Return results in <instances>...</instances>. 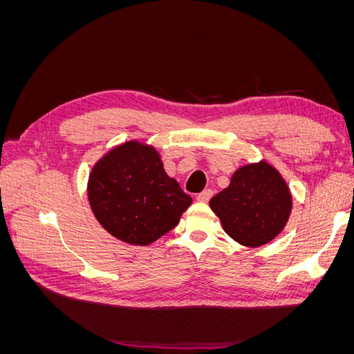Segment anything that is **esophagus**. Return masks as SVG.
I'll return each mask as SVG.
<instances>
[{
    "label": "esophagus",
    "instance_id": "34e87169",
    "mask_svg": "<svg viewBox=\"0 0 354 354\" xmlns=\"http://www.w3.org/2000/svg\"><path fill=\"white\" fill-rule=\"evenodd\" d=\"M211 196H212V190L207 189V190H203V192H201V194L196 195V201L198 202H208L211 199Z\"/></svg>",
    "mask_w": 354,
    "mask_h": 354
}]
</instances>
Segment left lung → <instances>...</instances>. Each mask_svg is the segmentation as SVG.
Listing matches in <instances>:
<instances>
[{
	"label": "left lung",
	"instance_id": "8db88e82",
	"mask_svg": "<svg viewBox=\"0 0 354 354\" xmlns=\"http://www.w3.org/2000/svg\"><path fill=\"white\" fill-rule=\"evenodd\" d=\"M209 207L232 239L255 248L283 229L291 211V194L273 167L259 162L239 168L229 187L211 198Z\"/></svg>",
	"mask_w": 354,
	"mask_h": 354
}]
</instances>
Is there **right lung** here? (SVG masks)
<instances>
[{"label": "right lung", "mask_w": 354, "mask_h": 354, "mask_svg": "<svg viewBox=\"0 0 354 354\" xmlns=\"http://www.w3.org/2000/svg\"><path fill=\"white\" fill-rule=\"evenodd\" d=\"M88 201L95 218L112 236L149 245L174 229L192 198L169 178L151 146L128 142L93 168Z\"/></svg>", "instance_id": "1"}]
</instances>
